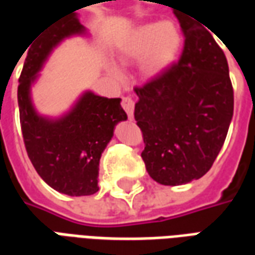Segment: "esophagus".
Masks as SVG:
<instances>
[{"mask_svg":"<svg viewBox=\"0 0 255 255\" xmlns=\"http://www.w3.org/2000/svg\"><path fill=\"white\" fill-rule=\"evenodd\" d=\"M122 106L124 111L127 112V115L129 119H132L133 116V108H135V100H133L132 97H124L122 100Z\"/></svg>","mask_w":255,"mask_h":255,"instance_id":"34e87169","label":"esophagus"}]
</instances>
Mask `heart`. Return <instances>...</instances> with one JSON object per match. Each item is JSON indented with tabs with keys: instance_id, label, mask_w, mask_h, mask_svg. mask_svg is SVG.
<instances>
[{
	"instance_id": "b5f03b06",
	"label": "heart",
	"mask_w": 255,
	"mask_h": 255,
	"mask_svg": "<svg viewBox=\"0 0 255 255\" xmlns=\"http://www.w3.org/2000/svg\"><path fill=\"white\" fill-rule=\"evenodd\" d=\"M182 32L172 21L147 23L131 32L120 47L124 63L140 61V71L146 76L164 72L176 61L182 47Z\"/></svg>"
}]
</instances>
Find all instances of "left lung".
<instances>
[{
	"mask_svg": "<svg viewBox=\"0 0 255 255\" xmlns=\"http://www.w3.org/2000/svg\"><path fill=\"white\" fill-rule=\"evenodd\" d=\"M179 61L140 87L133 116L151 179L180 186L202 177L224 144L234 115V89L223 49L190 16L179 17Z\"/></svg>",
	"mask_w": 255,
	"mask_h": 255,
	"instance_id": "1",
	"label": "left lung"
}]
</instances>
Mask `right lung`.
Listing matches in <instances>:
<instances>
[{"label":"right lung","instance_id":"add662e5","mask_svg":"<svg viewBox=\"0 0 255 255\" xmlns=\"http://www.w3.org/2000/svg\"><path fill=\"white\" fill-rule=\"evenodd\" d=\"M83 32L75 10L49 25L28 49L17 87L20 126L28 158L50 187L71 197L98 191L101 154L113 136L115 126L127 120L120 98H104L90 91L63 119L49 120L36 115L30 98L36 73L53 47L67 36Z\"/></svg>","mask_w":255,"mask_h":255}]
</instances>
